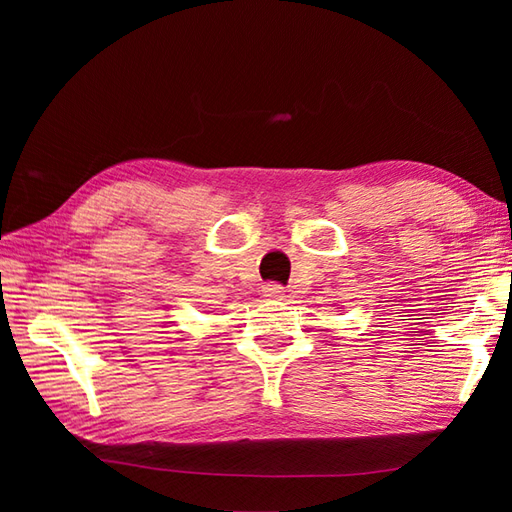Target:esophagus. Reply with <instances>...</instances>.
<instances>
[{
    "label": "esophagus",
    "mask_w": 512,
    "mask_h": 512,
    "mask_svg": "<svg viewBox=\"0 0 512 512\" xmlns=\"http://www.w3.org/2000/svg\"><path fill=\"white\" fill-rule=\"evenodd\" d=\"M262 292H264V297H268V299H281V297H284L286 290L277 286V284H268Z\"/></svg>",
    "instance_id": "esophagus-1"
}]
</instances>
